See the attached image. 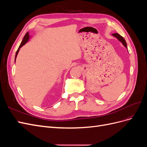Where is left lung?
Masks as SVG:
<instances>
[{
    "label": "left lung",
    "instance_id": "8db88e82",
    "mask_svg": "<svg viewBox=\"0 0 147 147\" xmlns=\"http://www.w3.org/2000/svg\"><path fill=\"white\" fill-rule=\"evenodd\" d=\"M112 35H113V36H114V37H116L117 38H118V40H119V42H121L122 43L124 47H125L127 49V44H126V40H125L124 39V38H123L122 36H121V35H120L119 34H118V33L113 34H112Z\"/></svg>",
    "mask_w": 147,
    "mask_h": 147
}]
</instances>
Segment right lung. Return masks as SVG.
Instances as JSON below:
<instances>
[{"mask_svg": "<svg viewBox=\"0 0 147 147\" xmlns=\"http://www.w3.org/2000/svg\"><path fill=\"white\" fill-rule=\"evenodd\" d=\"M29 39V32H27V33L26 34V35H24V38H23V41L21 42V44H20V47H19L18 49V50H17V51H16V53L15 61H16V57H17L18 53V52H19V51H20V49L22 47H23V45H24L25 44L28 42Z\"/></svg>", "mask_w": 147, "mask_h": 147, "instance_id": "1", "label": "right lung"}]
</instances>
